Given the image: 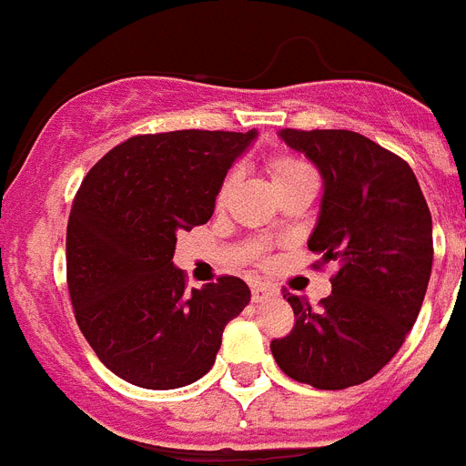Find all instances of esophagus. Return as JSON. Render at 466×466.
Segmentation results:
<instances>
[{
    "instance_id": "34e87169",
    "label": "esophagus",
    "mask_w": 466,
    "mask_h": 466,
    "mask_svg": "<svg viewBox=\"0 0 466 466\" xmlns=\"http://www.w3.org/2000/svg\"><path fill=\"white\" fill-rule=\"evenodd\" d=\"M271 295H276L274 288L264 286V283H252V302H264Z\"/></svg>"
}]
</instances>
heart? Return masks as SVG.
I'll return each mask as SVG.
<instances>
[{
	"label": "heart",
	"mask_w": 466,
	"mask_h": 466,
	"mask_svg": "<svg viewBox=\"0 0 466 466\" xmlns=\"http://www.w3.org/2000/svg\"><path fill=\"white\" fill-rule=\"evenodd\" d=\"M307 171H309V167L290 155H276L268 159V173H271L274 186H279V183H283V180H290V178H295V176H299V173H307ZM230 187H233V173H228V176L221 180V186H218V190H217V205L218 207L224 205L226 199H228Z\"/></svg>",
	"instance_id": "heart-1"
}]
</instances>
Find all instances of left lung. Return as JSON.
Here are the masks:
<instances>
[{
  "label": "left lung",
  "instance_id": "1",
  "mask_svg": "<svg viewBox=\"0 0 466 466\" xmlns=\"http://www.w3.org/2000/svg\"><path fill=\"white\" fill-rule=\"evenodd\" d=\"M324 176L311 264L336 261L330 295L311 309L288 298L295 326L271 340L283 374L319 390H343L395 357L424 302L433 264L431 211L405 159L352 130H280Z\"/></svg>",
  "mask_w": 466,
  "mask_h": 466
}]
</instances>
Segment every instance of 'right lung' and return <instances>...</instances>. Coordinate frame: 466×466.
<instances>
[{
    "label": "right lung",
    "instance_id": "1",
    "mask_svg": "<svg viewBox=\"0 0 466 466\" xmlns=\"http://www.w3.org/2000/svg\"><path fill=\"white\" fill-rule=\"evenodd\" d=\"M255 130L128 137L80 183L66 228L73 314L104 367L149 390L211 369L230 319L249 302L238 276L186 290L176 233L207 224L230 164Z\"/></svg>",
    "mask_w": 466,
    "mask_h": 466
}]
</instances>
